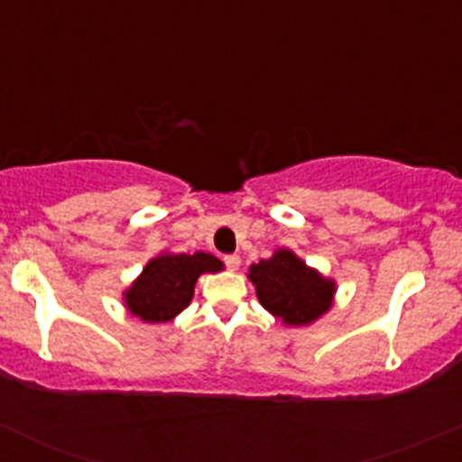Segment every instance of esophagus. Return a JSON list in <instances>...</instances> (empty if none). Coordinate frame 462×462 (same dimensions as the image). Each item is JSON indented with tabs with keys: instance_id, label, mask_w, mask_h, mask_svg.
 <instances>
[{
	"instance_id": "34e87169",
	"label": "esophagus",
	"mask_w": 462,
	"mask_h": 462,
	"mask_svg": "<svg viewBox=\"0 0 462 462\" xmlns=\"http://www.w3.org/2000/svg\"><path fill=\"white\" fill-rule=\"evenodd\" d=\"M226 265H227V270H232V273H235V270H239V265H241V259H239V254H227L226 259Z\"/></svg>"
}]
</instances>
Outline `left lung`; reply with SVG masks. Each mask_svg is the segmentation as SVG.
<instances>
[{
	"label": "left lung",
	"mask_w": 462,
	"mask_h": 462,
	"mask_svg": "<svg viewBox=\"0 0 462 462\" xmlns=\"http://www.w3.org/2000/svg\"><path fill=\"white\" fill-rule=\"evenodd\" d=\"M248 279L257 288L261 306L288 326L313 324L333 306V279L321 277L288 248L250 265Z\"/></svg>",
	"instance_id": "8db88e82"
}]
</instances>
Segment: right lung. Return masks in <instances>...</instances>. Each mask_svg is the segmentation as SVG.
I'll return each instance as SVG.
<instances>
[{"label":"right lung","instance_id":"right-lung-1","mask_svg":"<svg viewBox=\"0 0 462 462\" xmlns=\"http://www.w3.org/2000/svg\"><path fill=\"white\" fill-rule=\"evenodd\" d=\"M223 263L214 254H158L143 268L141 277L125 291V306L149 324L174 319L194 297L203 273H218Z\"/></svg>","mask_w":462,"mask_h":462}]
</instances>
